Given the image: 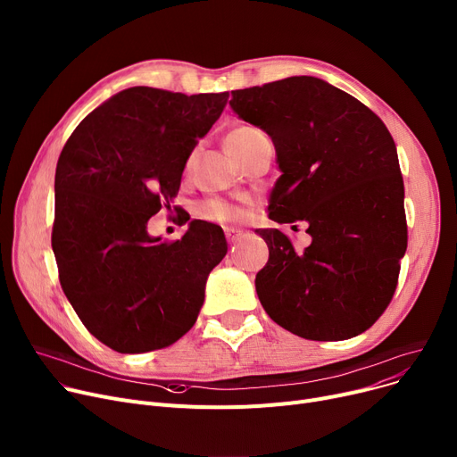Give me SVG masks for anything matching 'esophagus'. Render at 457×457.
<instances>
[{
  "instance_id": "esophagus-1",
  "label": "esophagus",
  "mask_w": 457,
  "mask_h": 457,
  "mask_svg": "<svg viewBox=\"0 0 457 457\" xmlns=\"http://www.w3.org/2000/svg\"><path fill=\"white\" fill-rule=\"evenodd\" d=\"M225 236H227V241L230 245H236L237 241L241 239V230H236V228H225Z\"/></svg>"
}]
</instances>
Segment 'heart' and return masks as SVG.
Wrapping results in <instances>:
<instances>
[{
	"label": "heart",
	"mask_w": 457,
	"mask_h": 457,
	"mask_svg": "<svg viewBox=\"0 0 457 457\" xmlns=\"http://www.w3.org/2000/svg\"><path fill=\"white\" fill-rule=\"evenodd\" d=\"M262 130L256 127H237L234 129L228 137H227V151L230 153V156H237L241 151H244L256 137H260ZM197 216L204 221H212V223H232L237 221L241 218V210L228 203V201H221V199H210L199 204L197 208Z\"/></svg>",
	"instance_id": "1"
}]
</instances>
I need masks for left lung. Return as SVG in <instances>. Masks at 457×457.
Returning <instances> with one entry per match:
<instances>
[{
  "label": "left lung",
  "instance_id": "obj_1",
  "mask_svg": "<svg viewBox=\"0 0 457 457\" xmlns=\"http://www.w3.org/2000/svg\"><path fill=\"white\" fill-rule=\"evenodd\" d=\"M230 106L275 144L282 175L270 220L306 223L312 236L297 253L278 228L256 230L270 247L256 275L263 310L312 341L365 332L389 306L408 247L404 180L387 127L361 101L310 75L232 90Z\"/></svg>",
  "mask_w": 457,
  "mask_h": 457
}]
</instances>
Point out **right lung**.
Masks as SVG:
<instances>
[{
	"instance_id": "obj_1",
	"label": "right lung",
	"mask_w": 457,
	"mask_h": 457,
	"mask_svg": "<svg viewBox=\"0 0 457 457\" xmlns=\"http://www.w3.org/2000/svg\"><path fill=\"white\" fill-rule=\"evenodd\" d=\"M228 92H118L68 138L55 171L51 247L62 291L88 332L121 354L151 353L190 330L223 228L194 220L168 244L147 221L177 197L187 156Z\"/></svg>"
}]
</instances>
